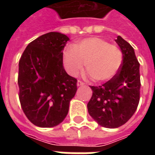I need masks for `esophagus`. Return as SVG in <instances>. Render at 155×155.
<instances>
[{
    "label": "esophagus",
    "mask_w": 155,
    "mask_h": 155,
    "mask_svg": "<svg viewBox=\"0 0 155 155\" xmlns=\"http://www.w3.org/2000/svg\"><path fill=\"white\" fill-rule=\"evenodd\" d=\"M83 84H84V83H83L81 81H77V86H81V85H83Z\"/></svg>",
    "instance_id": "34e87169"
}]
</instances>
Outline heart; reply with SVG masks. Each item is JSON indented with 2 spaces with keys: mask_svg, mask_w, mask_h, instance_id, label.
Listing matches in <instances>:
<instances>
[{
  "mask_svg": "<svg viewBox=\"0 0 155 155\" xmlns=\"http://www.w3.org/2000/svg\"><path fill=\"white\" fill-rule=\"evenodd\" d=\"M123 62L120 48L100 37L83 39L74 45H68L62 54L64 69L75 77L84 70L97 81H108L115 76Z\"/></svg>",
  "mask_w": 155,
  "mask_h": 155,
  "instance_id": "heart-1",
  "label": "heart"
}]
</instances>
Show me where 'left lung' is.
Listing matches in <instances>:
<instances>
[{
	"label": "left lung",
	"mask_w": 155,
	"mask_h": 155,
	"mask_svg": "<svg viewBox=\"0 0 155 155\" xmlns=\"http://www.w3.org/2000/svg\"><path fill=\"white\" fill-rule=\"evenodd\" d=\"M123 54V62L114 78L100 86H91L93 94L88 112L100 125L114 129L133 116L140 102V63L134 48L121 36L115 40Z\"/></svg>",
	"instance_id": "left-lung-1"
}]
</instances>
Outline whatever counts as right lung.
I'll list each match as a JSON object with an SVG mask.
<instances>
[{
  "mask_svg": "<svg viewBox=\"0 0 155 155\" xmlns=\"http://www.w3.org/2000/svg\"><path fill=\"white\" fill-rule=\"evenodd\" d=\"M67 35L49 32L31 41L19 61V99L31 122L42 128L61 124L77 91V80L65 72L62 54Z\"/></svg>",
  "mask_w": 155,
  "mask_h": 155,
  "instance_id": "right-lung-1",
  "label": "right lung"
}]
</instances>
